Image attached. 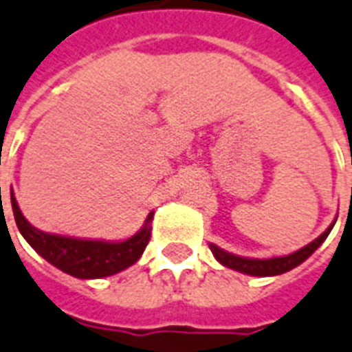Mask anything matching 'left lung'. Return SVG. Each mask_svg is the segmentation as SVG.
<instances>
[{"mask_svg": "<svg viewBox=\"0 0 352 352\" xmlns=\"http://www.w3.org/2000/svg\"><path fill=\"white\" fill-rule=\"evenodd\" d=\"M336 222V220H334ZM332 222L329 228H327L323 233H321L316 241H312L310 244H307L305 248L298 250V252L290 253V255H285V257H272V258H246V257H239V255H233V253H228L224 250H220L219 246H214V244H209L211 248V252L217 257L220 264H224L228 268L236 270V272H241V274H248V275H257V277H268V275H279L285 274L288 270L296 268L299 264L307 261V258L312 255V253L321 246V242L325 241L329 233H331Z\"/></svg>", "mask_w": 352, "mask_h": 352, "instance_id": "left-lung-1", "label": "left lung"}]
</instances>
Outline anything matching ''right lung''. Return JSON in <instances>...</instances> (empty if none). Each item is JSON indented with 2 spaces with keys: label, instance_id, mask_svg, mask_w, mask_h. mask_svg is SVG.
Listing matches in <instances>:
<instances>
[{
  "label": "right lung",
  "instance_id": "obj_1",
  "mask_svg": "<svg viewBox=\"0 0 352 352\" xmlns=\"http://www.w3.org/2000/svg\"><path fill=\"white\" fill-rule=\"evenodd\" d=\"M10 201H12L16 226L32 250L38 255H42L47 263L78 279H100L126 270L143 255L146 244L151 241V220L154 213L146 217L141 231L130 236L128 241H84V239L43 233L32 228L21 214L12 190H10Z\"/></svg>",
  "mask_w": 352,
  "mask_h": 352
}]
</instances>
